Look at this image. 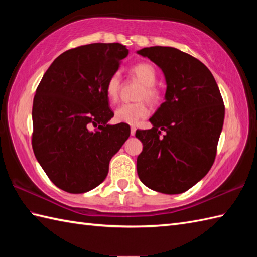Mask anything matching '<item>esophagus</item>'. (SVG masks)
<instances>
[{"instance_id": "esophagus-1", "label": "esophagus", "mask_w": 257, "mask_h": 257, "mask_svg": "<svg viewBox=\"0 0 257 257\" xmlns=\"http://www.w3.org/2000/svg\"><path fill=\"white\" fill-rule=\"evenodd\" d=\"M136 130H137V129H136V127H132V128H130V135H132V136H135V134H136Z\"/></svg>"}]
</instances>
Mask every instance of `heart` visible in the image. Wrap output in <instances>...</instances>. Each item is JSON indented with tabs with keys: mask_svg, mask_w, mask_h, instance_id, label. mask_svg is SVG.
<instances>
[{
	"mask_svg": "<svg viewBox=\"0 0 257 257\" xmlns=\"http://www.w3.org/2000/svg\"><path fill=\"white\" fill-rule=\"evenodd\" d=\"M130 73L136 79H138L143 87L138 94V99H146L151 105H155L160 99L159 89L156 87L157 72L154 65L150 63H138L130 67ZM121 88V77L119 73H113L106 83V95L110 101H116ZM149 114V108L146 101L125 102L120 105L114 110V120L117 122L127 124H136L140 119L146 118Z\"/></svg>",
	"mask_w": 257,
	"mask_h": 257,
	"instance_id": "1",
	"label": "heart"
}]
</instances>
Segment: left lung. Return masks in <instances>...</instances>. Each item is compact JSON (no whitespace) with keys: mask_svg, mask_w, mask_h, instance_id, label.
Segmentation results:
<instances>
[{"mask_svg":"<svg viewBox=\"0 0 257 257\" xmlns=\"http://www.w3.org/2000/svg\"><path fill=\"white\" fill-rule=\"evenodd\" d=\"M137 53L161 68L167 83L166 100L149 119L154 127L136 132L144 146L137 158L138 176L157 192L182 193L215 160L224 102L212 73L195 57L167 46Z\"/></svg>","mask_w":257,"mask_h":257,"instance_id":"8db88e82","label":"left lung"}]
</instances>
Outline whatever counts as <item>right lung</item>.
<instances>
[{"instance_id": "1", "label": "right lung", "mask_w": 257, "mask_h": 257, "mask_svg": "<svg viewBox=\"0 0 257 257\" xmlns=\"http://www.w3.org/2000/svg\"><path fill=\"white\" fill-rule=\"evenodd\" d=\"M128 55L119 43H94L61 54L37 86L32 147L57 188L84 193L106 179L109 162L130 136L113 117L106 83ZM98 126L95 132L90 129Z\"/></svg>"}]
</instances>
